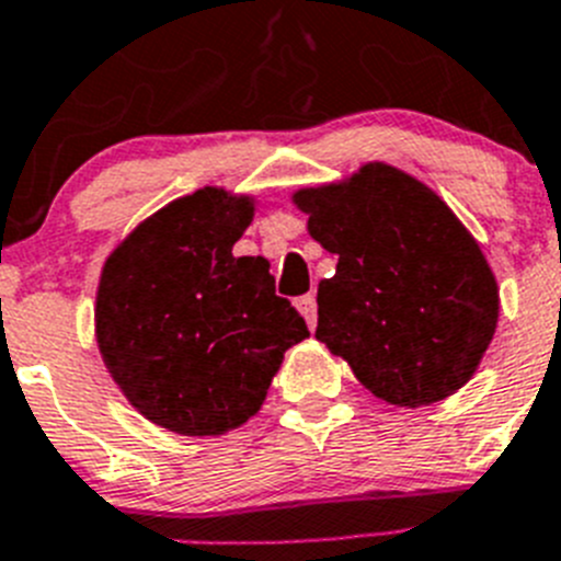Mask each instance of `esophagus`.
Instances as JSON below:
<instances>
[{
    "label": "esophagus",
    "instance_id": "34e87169",
    "mask_svg": "<svg viewBox=\"0 0 561 561\" xmlns=\"http://www.w3.org/2000/svg\"><path fill=\"white\" fill-rule=\"evenodd\" d=\"M296 308H299V313L305 316V321H308V328L316 330V294H305L296 299Z\"/></svg>",
    "mask_w": 561,
    "mask_h": 561
}]
</instances>
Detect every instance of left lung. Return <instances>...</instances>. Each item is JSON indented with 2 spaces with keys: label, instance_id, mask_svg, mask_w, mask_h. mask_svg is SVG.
I'll list each match as a JSON object with an SVG mask.
<instances>
[{
  "label": "left lung",
  "instance_id": "left-lung-1",
  "mask_svg": "<svg viewBox=\"0 0 561 561\" xmlns=\"http://www.w3.org/2000/svg\"><path fill=\"white\" fill-rule=\"evenodd\" d=\"M308 231L339 256L319 282L316 339L375 398L428 407L471 381L500 319L483 251L426 183L389 163L294 192Z\"/></svg>",
  "mask_w": 561,
  "mask_h": 561
}]
</instances>
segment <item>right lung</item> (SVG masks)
Listing matches in <instances>:
<instances>
[{"mask_svg":"<svg viewBox=\"0 0 561 561\" xmlns=\"http://www.w3.org/2000/svg\"><path fill=\"white\" fill-rule=\"evenodd\" d=\"M256 199L206 186L172 199L106 256L95 341L146 421L217 437L260 412L285 350L310 335L262 256H233Z\"/></svg>","mask_w":561,"mask_h":561,"instance_id":"obj_1","label":"right lung"}]
</instances>
